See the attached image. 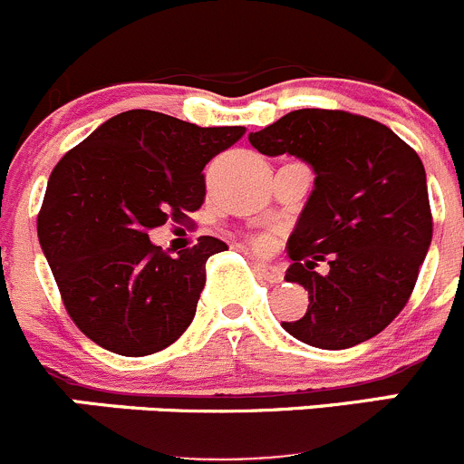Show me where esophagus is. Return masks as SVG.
<instances>
[{"label": "esophagus", "mask_w": 464, "mask_h": 464, "mask_svg": "<svg viewBox=\"0 0 464 464\" xmlns=\"http://www.w3.org/2000/svg\"><path fill=\"white\" fill-rule=\"evenodd\" d=\"M255 273L259 275L261 279H266V282L270 284H277L282 282L284 273L279 266H273V264H266V261H255Z\"/></svg>", "instance_id": "1"}]
</instances>
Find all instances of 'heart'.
<instances>
[{
    "label": "heart",
    "instance_id": "heart-1",
    "mask_svg": "<svg viewBox=\"0 0 464 464\" xmlns=\"http://www.w3.org/2000/svg\"><path fill=\"white\" fill-rule=\"evenodd\" d=\"M256 246L266 247V246H268V241H266V238H256Z\"/></svg>",
    "mask_w": 464,
    "mask_h": 464
}]
</instances>
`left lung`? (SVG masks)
I'll return each mask as SVG.
<instances>
[{
    "instance_id": "1",
    "label": "left lung",
    "mask_w": 464,
    "mask_h": 464,
    "mask_svg": "<svg viewBox=\"0 0 464 464\" xmlns=\"http://www.w3.org/2000/svg\"><path fill=\"white\" fill-rule=\"evenodd\" d=\"M247 140L315 173L284 277L309 291V309L282 327L320 350L377 336L406 306L433 237L420 155L383 123L343 110H293ZM323 260L327 274L317 273Z\"/></svg>"
}]
</instances>
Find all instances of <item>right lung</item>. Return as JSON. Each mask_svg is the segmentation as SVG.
<instances>
[{"label":"right lung","mask_w":464,"mask_h":464,"mask_svg":"<svg viewBox=\"0 0 464 464\" xmlns=\"http://www.w3.org/2000/svg\"><path fill=\"white\" fill-rule=\"evenodd\" d=\"M243 126L200 128L128 110L67 150L49 178L38 238L63 304L90 341L121 356L164 350L185 334L205 288V264L227 250L200 237L176 256L149 230L185 221L205 200L203 169Z\"/></svg>","instance_id":"right-lung-1"}]
</instances>
